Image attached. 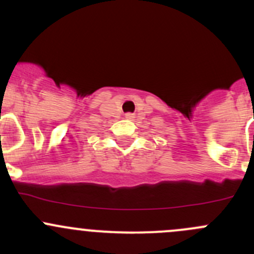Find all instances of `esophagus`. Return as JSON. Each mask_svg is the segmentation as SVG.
Listing matches in <instances>:
<instances>
[{
    "instance_id": "esophagus-1",
    "label": "esophagus",
    "mask_w": 254,
    "mask_h": 254,
    "mask_svg": "<svg viewBox=\"0 0 254 254\" xmlns=\"http://www.w3.org/2000/svg\"><path fill=\"white\" fill-rule=\"evenodd\" d=\"M125 118H127V119H130V120H132L135 118V115L132 114V113H127V114H125Z\"/></svg>"
}]
</instances>
